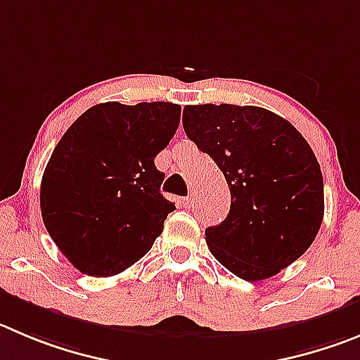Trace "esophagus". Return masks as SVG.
<instances>
[{
	"instance_id": "obj_1",
	"label": "esophagus",
	"mask_w": 360,
	"mask_h": 360,
	"mask_svg": "<svg viewBox=\"0 0 360 360\" xmlns=\"http://www.w3.org/2000/svg\"><path fill=\"white\" fill-rule=\"evenodd\" d=\"M195 195H193V193H191V195H188V197H184L183 199V206L186 207V210H190V207H193L195 206Z\"/></svg>"
}]
</instances>
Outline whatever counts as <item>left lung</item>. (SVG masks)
<instances>
[{
    "label": "left lung",
    "instance_id": "left-lung-1",
    "mask_svg": "<svg viewBox=\"0 0 360 360\" xmlns=\"http://www.w3.org/2000/svg\"><path fill=\"white\" fill-rule=\"evenodd\" d=\"M183 127L229 184V214L206 229L218 263L256 282L297 261L325 211L320 163L297 127L259 106L236 104L186 106Z\"/></svg>",
    "mask_w": 360,
    "mask_h": 360
}]
</instances>
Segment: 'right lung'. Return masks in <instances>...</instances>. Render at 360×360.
Returning a JSON list of instances; mask_svg holds the SVG:
<instances>
[{
    "label": "right lung",
    "instance_id": "1",
    "mask_svg": "<svg viewBox=\"0 0 360 360\" xmlns=\"http://www.w3.org/2000/svg\"><path fill=\"white\" fill-rule=\"evenodd\" d=\"M181 119L174 103H101L56 143L40 184L49 236L82 274L112 277L142 259L176 210L154 158Z\"/></svg>",
    "mask_w": 360,
    "mask_h": 360
}]
</instances>
